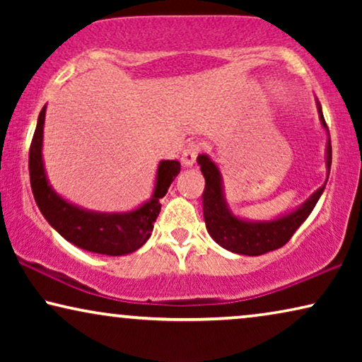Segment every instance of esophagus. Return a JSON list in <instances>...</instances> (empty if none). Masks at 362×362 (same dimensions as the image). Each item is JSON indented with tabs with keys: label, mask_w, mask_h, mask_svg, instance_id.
Instances as JSON below:
<instances>
[{
	"label": "esophagus",
	"mask_w": 362,
	"mask_h": 362,
	"mask_svg": "<svg viewBox=\"0 0 362 362\" xmlns=\"http://www.w3.org/2000/svg\"><path fill=\"white\" fill-rule=\"evenodd\" d=\"M201 148L196 143H189V145L185 146V150L181 153V163L185 166H192L196 163V158L199 155Z\"/></svg>",
	"instance_id": "1"
}]
</instances>
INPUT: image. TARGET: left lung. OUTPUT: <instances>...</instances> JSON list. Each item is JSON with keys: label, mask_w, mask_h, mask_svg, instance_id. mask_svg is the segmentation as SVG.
<instances>
[{"label": "left lung", "mask_w": 362, "mask_h": 362, "mask_svg": "<svg viewBox=\"0 0 362 362\" xmlns=\"http://www.w3.org/2000/svg\"><path fill=\"white\" fill-rule=\"evenodd\" d=\"M318 113L323 127L328 128L320 103ZM197 165H201V173L204 175L206 180L204 191H202V211H204L207 230L221 247L240 255H262L284 247L291 239L296 229L306 221V217L311 214V211L315 209L316 202H318L321 192L325 191L326 186L325 182L303 206H300L298 209L290 212V214L270 222H247L232 216L230 211L227 209L224 194H222L221 173L214 163L206 155H199L197 156ZM326 166H328L329 175L331 140H328ZM326 181H328V177H326Z\"/></svg>", "instance_id": "left-lung-1"}]
</instances>
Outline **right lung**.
<instances>
[{"label": "right lung", "instance_id": "1", "mask_svg": "<svg viewBox=\"0 0 362 362\" xmlns=\"http://www.w3.org/2000/svg\"><path fill=\"white\" fill-rule=\"evenodd\" d=\"M46 107L39 113L36 132L29 148V177L36 204L46 221L71 244L103 255L132 254L150 239L153 224L161 211V197L170 189L181 165L175 160L160 163L153 197L127 214H98L64 201L47 185L42 165V128Z\"/></svg>", "mask_w": 362, "mask_h": 362}]
</instances>
